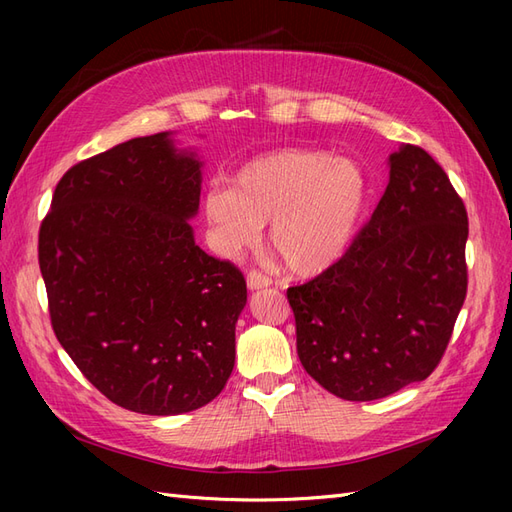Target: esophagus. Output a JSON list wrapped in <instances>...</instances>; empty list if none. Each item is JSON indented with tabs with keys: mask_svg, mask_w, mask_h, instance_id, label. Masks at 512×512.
<instances>
[{
	"mask_svg": "<svg viewBox=\"0 0 512 512\" xmlns=\"http://www.w3.org/2000/svg\"><path fill=\"white\" fill-rule=\"evenodd\" d=\"M247 288L250 290H260V288H267V286H271V277H267L265 273H260V271H250L247 273Z\"/></svg>",
	"mask_w": 512,
	"mask_h": 512,
	"instance_id": "esophagus-1",
	"label": "esophagus"
}]
</instances>
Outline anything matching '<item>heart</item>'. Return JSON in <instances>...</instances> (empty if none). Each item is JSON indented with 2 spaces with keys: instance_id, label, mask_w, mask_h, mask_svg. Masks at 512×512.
I'll return each instance as SVG.
<instances>
[{
  "instance_id": "b5f03b06",
  "label": "heart",
  "mask_w": 512,
  "mask_h": 512,
  "mask_svg": "<svg viewBox=\"0 0 512 512\" xmlns=\"http://www.w3.org/2000/svg\"><path fill=\"white\" fill-rule=\"evenodd\" d=\"M367 192L359 162L327 151L280 149L243 164L232 188H207L203 211L213 247L224 258L250 252L271 222L269 239L286 267L318 275L348 250Z\"/></svg>"
}]
</instances>
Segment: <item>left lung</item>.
I'll list each match as a JSON object with an SVG mask.
<instances>
[{
	"label": "left lung",
	"mask_w": 512,
	"mask_h": 512,
	"mask_svg": "<svg viewBox=\"0 0 512 512\" xmlns=\"http://www.w3.org/2000/svg\"><path fill=\"white\" fill-rule=\"evenodd\" d=\"M468 213L442 166L414 145L389 156V185L359 237L312 282L288 288L301 365L348 401L425 380L466 299Z\"/></svg>",
	"instance_id": "obj_1"
}]
</instances>
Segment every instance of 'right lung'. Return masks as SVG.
<instances>
[{
  "label": "right lung",
  "mask_w": 512,
  "mask_h": 512,
  "mask_svg": "<svg viewBox=\"0 0 512 512\" xmlns=\"http://www.w3.org/2000/svg\"><path fill=\"white\" fill-rule=\"evenodd\" d=\"M203 160L173 132L72 166L40 226L53 331L113 404L151 416L203 408L235 367L241 271L200 250Z\"/></svg>",
  "instance_id": "1"
}]
</instances>
